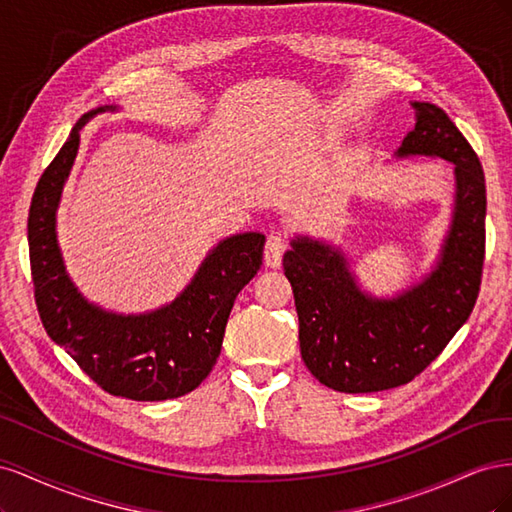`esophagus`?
Instances as JSON below:
<instances>
[{"mask_svg": "<svg viewBox=\"0 0 512 512\" xmlns=\"http://www.w3.org/2000/svg\"><path fill=\"white\" fill-rule=\"evenodd\" d=\"M288 250V243L282 235H271L265 245V265L271 269H277L282 265V258Z\"/></svg>", "mask_w": 512, "mask_h": 512, "instance_id": "34e87169", "label": "esophagus"}]
</instances>
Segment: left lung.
<instances>
[{
    "mask_svg": "<svg viewBox=\"0 0 512 512\" xmlns=\"http://www.w3.org/2000/svg\"><path fill=\"white\" fill-rule=\"evenodd\" d=\"M414 130L397 158L427 156L455 166V209L438 265L397 297L356 284L346 256L324 241L292 239L284 273L299 314L301 356L312 376L339 393L408 384L436 359L472 314L485 260L483 166L440 106L412 102Z\"/></svg>",
    "mask_w": 512,
    "mask_h": 512,
    "instance_id": "1",
    "label": "left lung"
}]
</instances>
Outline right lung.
Returning a JSON list of instances; mask_svg holds the SVG:
<instances>
[{
  "mask_svg": "<svg viewBox=\"0 0 512 512\" xmlns=\"http://www.w3.org/2000/svg\"><path fill=\"white\" fill-rule=\"evenodd\" d=\"M83 115L46 166L29 207L27 239L34 297L46 333L100 389L134 401H164L194 391L218 361L230 309L262 265L265 235L220 241L179 297L147 314L123 316L89 303L66 273L57 243V207L81 143Z\"/></svg>",
  "mask_w": 512,
  "mask_h": 512,
  "instance_id": "right-lung-1",
  "label": "right lung"
}]
</instances>
